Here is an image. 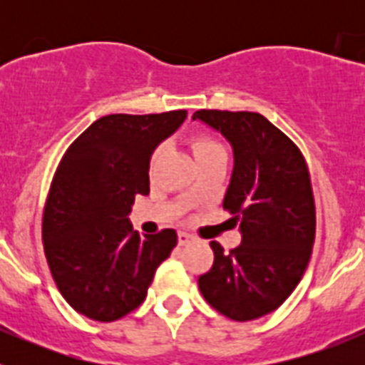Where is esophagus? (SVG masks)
Listing matches in <instances>:
<instances>
[{
	"label": "esophagus",
	"instance_id": "obj_1",
	"mask_svg": "<svg viewBox=\"0 0 365 365\" xmlns=\"http://www.w3.org/2000/svg\"><path fill=\"white\" fill-rule=\"evenodd\" d=\"M177 237H179V245H188L190 241H192V235L186 234V232H179Z\"/></svg>",
	"mask_w": 365,
	"mask_h": 365
}]
</instances>
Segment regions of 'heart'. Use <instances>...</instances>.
Returning <instances> with one entry per match:
<instances>
[{
  "instance_id": "1",
  "label": "heart",
  "mask_w": 365,
  "mask_h": 365,
  "mask_svg": "<svg viewBox=\"0 0 365 365\" xmlns=\"http://www.w3.org/2000/svg\"><path fill=\"white\" fill-rule=\"evenodd\" d=\"M190 146H192L193 155H195V159L197 160L205 159V157H212V155H227L222 144L219 143L217 138L212 137V135L208 133L193 135V137L190 138ZM157 155H159V151H155L153 157H151V163H155Z\"/></svg>"
}]
</instances>
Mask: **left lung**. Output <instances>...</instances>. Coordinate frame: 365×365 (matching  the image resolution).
I'll list each match as a JSON object with an SVG mask.
<instances>
[{"mask_svg":"<svg viewBox=\"0 0 365 365\" xmlns=\"http://www.w3.org/2000/svg\"><path fill=\"white\" fill-rule=\"evenodd\" d=\"M193 118L221 131L234 148L222 208L240 221L243 235L230 252L212 241L214 265L199 276V291L230 320H256L292 294L311 259L316 206L307 163L259 113L199 109Z\"/></svg>","mask_w":365,"mask_h":365,"instance_id":"8db88e82","label":"left lung"}]
</instances>
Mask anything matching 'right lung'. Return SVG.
<instances>
[{"instance_id":"1","label":"right lung","mask_w":365,"mask_h":365,"mask_svg":"<svg viewBox=\"0 0 365 365\" xmlns=\"http://www.w3.org/2000/svg\"><path fill=\"white\" fill-rule=\"evenodd\" d=\"M188 111L106 115L63 153L41 217V241L58 291L80 314L115 322L144 302L177 245L164 228L140 235L128 214L150 193V157Z\"/></svg>"}]
</instances>
